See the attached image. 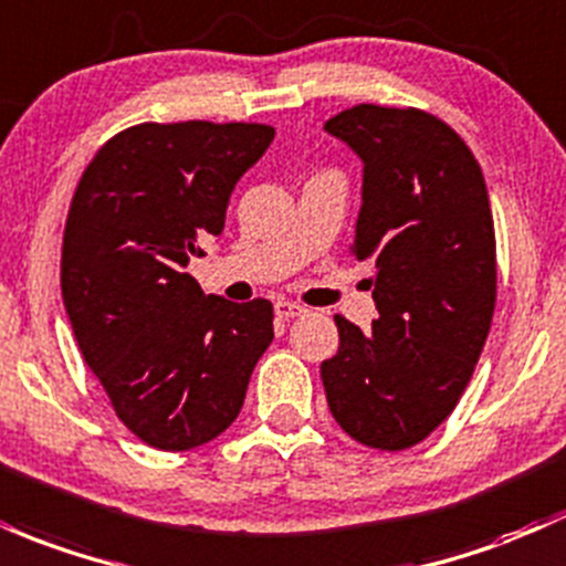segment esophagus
<instances>
[{
	"instance_id": "34e87169",
	"label": "esophagus",
	"mask_w": 566,
	"mask_h": 566,
	"mask_svg": "<svg viewBox=\"0 0 566 566\" xmlns=\"http://www.w3.org/2000/svg\"><path fill=\"white\" fill-rule=\"evenodd\" d=\"M273 312H276L279 319H295V316L306 314V306H301V303H293V301H276L273 303Z\"/></svg>"
}]
</instances>
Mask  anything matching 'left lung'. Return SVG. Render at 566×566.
Here are the masks:
<instances>
[{
  "instance_id": "8db88e82",
  "label": "left lung",
  "mask_w": 566,
  "mask_h": 566,
  "mask_svg": "<svg viewBox=\"0 0 566 566\" xmlns=\"http://www.w3.org/2000/svg\"><path fill=\"white\" fill-rule=\"evenodd\" d=\"M363 160L349 252L374 263L378 319L335 316L340 346L322 363L327 406L368 449L421 443L470 384L496 301V241L475 155L440 117L357 104L325 123Z\"/></svg>"
}]
</instances>
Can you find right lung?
Wrapping results in <instances>:
<instances>
[{
    "label": "right lung",
    "instance_id": "right-lung-1",
    "mask_svg": "<svg viewBox=\"0 0 566 566\" xmlns=\"http://www.w3.org/2000/svg\"><path fill=\"white\" fill-rule=\"evenodd\" d=\"M273 134L263 123H139L93 155L74 190L66 314L117 419L153 449L190 451L226 432L273 340L271 301L207 297L188 273Z\"/></svg>",
    "mask_w": 566,
    "mask_h": 566
}]
</instances>
